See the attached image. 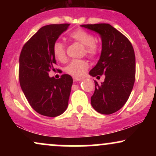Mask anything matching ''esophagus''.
<instances>
[{"mask_svg": "<svg viewBox=\"0 0 156 156\" xmlns=\"http://www.w3.org/2000/svg\"><path fill=\"white\" fill-rule=\"evenodd\" d=\"M73 80H74V81H78V80H81L82 79H83L82 78H79V77H76V76H73Z\"/></svg>", "mask_w": 156, "mask_h": 156, "instance_id": "esophagus-1", "label": "esophagus"}]
</instances>
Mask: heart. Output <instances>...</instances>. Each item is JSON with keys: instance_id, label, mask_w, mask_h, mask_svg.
<instances>
[{"instance_id": "b5f03b06", "label": "heart", "mask_w": 156, "mask_h": 156, "mask_svg": "<svg viewBox=\"0 0 156 156\" xmlns=\"http://www.w3.org/2000/svg\"><path fill=\"white\" fill-rule=\"evenodd\" d=\"M69 37L76 42L83 45V53L90 58H94L100 53L101 48L97 42L94 41V37L85 30H75L69 34ZM53 51L55 57L60 62H64L66 56L65 44L59 40L55 41L53 45ZM89 67V63L86 60L73 59L65 67V71L73 76L80 77L86 73Z\"/></svg>"}]
</instances>
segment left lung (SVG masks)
<instances>
[{"label":"left lung","mask_w":156,"mask_h":156,"mask_svg":"<svg viewBox=\"0 0 156 156\" xmlns=\"http://www.w3.org/2000/svg\"><path fill=\"white\" fill-rule=\"evenodd\" d=\"M80 26L98 33L102 39L101 57L89 75L97 78L105 75V78L101 84L94 80L91 104L101 114H113L125 104L133 89L136 73L133 48L125 36L108 23Z\"/></svg>","instance_id":"obj_1"}]
</instances>
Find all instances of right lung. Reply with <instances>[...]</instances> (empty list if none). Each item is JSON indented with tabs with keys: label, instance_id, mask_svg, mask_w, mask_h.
<instances>
[{
	"label": "right lung",
	"instance_id": "obj_1",
	"mask_svg": "<svg viewBox=\"0 0 156 156\" xmlns=\"http://www.w3.org/2000/svg\"><path fill=\"white\" fill-rule=\"evenodd\" d=\"M69 24L43 26L23 45L20 55L19 80L31 106L39 114L55 117L67 108L73 78L64 74L58 79L49 77L56 64L53 45Z\"/></svg>",
	"mask_w": 156,
	"mask_h": 156
}]
</instances>
